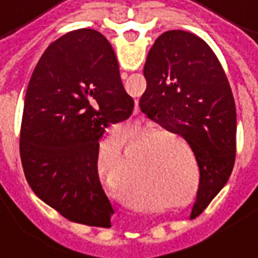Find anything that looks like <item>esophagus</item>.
Segmentation results:
<instances>
[{"mask_svg":"<svg viewBox=\"0 0 258 258\" xmlns=\"http://www.w3.org/2000/svg\"><path fill=\"white\" fill-rule=\"evenodd\" d=\"M122 78H123V79H125V78H126V74H122Z\"/></svg>","mask_w":258,"mask_h":258,"instance_id":"34e87169","label":"esophagus"}]
</instances>
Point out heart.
I'll list each match as a JSON object with an SVG mask.
<instances>
[{
    "mask_svg": "<svg viewBox=\"0 0 258 258\" xmlns=\"http://www.w3.org/2000/svg\"><path fill=\"white\" fill-rule=\"evenodd\" d=\"M140 133L149 138L154 135V131L132 132L129 136V143ZM157 142V139H138L131 144L127 150V161H132L133 158L135 160L127 168V180L129 183H133L131 178L144 180L168 199L183 200L187 193V186H184L182 172L171 154V150L165 144ZM109 144L114 147L116 154H122L126 144V133H115Z\"/></svg>",
    "mask_w": 258,
    "mask_h": 258,
    "instance_id": "heart-1",
    "label": "heart"
}]
</instances>
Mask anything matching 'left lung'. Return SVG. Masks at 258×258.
Listing matches in <instances>:
<instances>
[{
  "label": "left lung",
  "instance_id": "obj_1",
  "mask_svg": "<svg viewBox=\"0 0 258 258\" xmlns=\"http://www.w3.org/2000/svg\"><path fill=\"white\" fill-rule=\"evenodd\" d=\"M147 89L140 109L189 143L200 169L190 220L203 213L231 176L236 155V108L211 47L196 34L168 30L144 63Z\"/></svg>",
  "mask_w": 258,
  "mask_h": 258
}]
</instances>
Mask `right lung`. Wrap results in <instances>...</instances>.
Returning a JSON list of instances; mask_svg holds the SVG:
<instances>
[{
  "label": "right lung",
  "instance_id": "right-lung-1",
  "mask_svg": "<svg viewBox=\"0 0 258 258\" xmlns=\"http://www.w3.org/2000/svg\"><path fill=\"white\" fill-rule=\"evenodd\" d=\"M133 105L101 33L78 29L51 43L33 71L22 118L21 160L32 190L67 220L109 228L114 208L97 171L100 139Z\"/></svg>",
  "mask_w": 258,
  "mask_h": 258
}]
</instances>
